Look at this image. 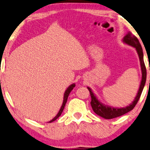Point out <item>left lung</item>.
<instances>
[{
    "label": "left lung",
    "mask_w": 150,
    "mask_h": 150,
    "mask_svg": "<svg viewBox=\"0 0 150 150\" xmlns=\"http://www.w3.org/2000/svg\"><path fill=\"white\" fill-rule=\"evenodd\" d=\"M123 42L127 44H129V45H131L132 47H135L136 51H137L138 56H139L140 66H141L142 70L141 83H140L139 90H138V94L136 95V98H135L134 101L129 106L122 108H112V107L107 106L102 104L97 99V97L94 95L93 92H92V90L90 88H88V90L90 91V96H91V102H90V104H91V106L92 109H93L94 112L97 115H98L101 116V117L105 118V119H112V118L120 117V116L125 115V113H127L128 112L133 110L134 107L136 106V105L137 104L138 100H139L140 95H141L142 92H143V90L146 82L147 71H146L145 64L143 60V49H142L141 45H140L139 40H138V38L134 35H133L131 32H129L128 34L124 38Z\"/></svg>",
    "instance_id": "8db88e82"
}]
</instances>
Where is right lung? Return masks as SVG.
Segmentation results:
<instances>
[{"label": "right lung", "instance_id": "1", "mask_svg": "<svg viewBox=\"0 0 150 150\" xmlns=\"http://www.w3.org/2000/svg\"><path fill=\"white\" fill-rule=\"evenodd\" d=\"M74 87H75V84L74 83V84L71 85V86H70L69 87V88H68L67 89V90L65 91V92H64V100H63V103H62V106H61V108H60V110H59L58 113L57 114V115L55 116V117L54 118H53V119L51 120V121H49V122H52L55 121V120H57L59 117H60V115L62 114V111H63V109H64V106H65V104H66L67 101V98H68V97H69V93H70V92H71V90H73V88H74Z\"/></svg>", "mask_w": 150, "mask_h": 150}]
</instances>
